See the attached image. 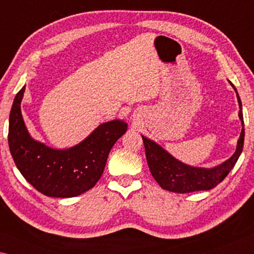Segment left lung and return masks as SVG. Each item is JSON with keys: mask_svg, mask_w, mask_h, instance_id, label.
Returning a JSON list of instances; mask_svg holds the SVG:
<instances>
[{"mask_svg": "<svg viewBox=\"0 0 254 254\" xmlns=\"http://www.w3.org/2000/svg\"><path fill=\"white\" fill-rule=\"evenodd\" d=\"M239 102L240 112L239 118L242 123L240 139L237 140L236 150L231 158L226 162L212 168L193 167L174 158L171 154L159 146L158 143L142 135L144 149H146V158L151 175L164 190L175 193H190L195 191L211 190L223 181L239 159L243 150L244 143V121L242 112V103L237 94L236 88L232 82Z\"/></svg>", "mask_w": 254, "mask_h": 254, "instance_id": "obj_1", "label": "left lung"}]
</instances>
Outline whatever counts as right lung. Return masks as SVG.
Wrapping results in <instances>:
<instances>
[{
    "mask_svg": "<svg viewBox=\"0 0 254 254\" xmlns=\"http://www.w3.org/2000/svg\"><path fill=\"white\" fill-rule=\"evenodd\" d=\"M26 86L15 95L9 119V147L15 166L36 190L53 198H72L90 190L102 178L112 147L127 124L113 120L100 124L69 149H54L31 138L23 122L21 100Z\"/></svg>",
    "mask_w": 254,
    "mask_h": 254,
    "instance_id": "obj_1",
    "label": "right lung"
}]
</instances>
